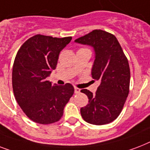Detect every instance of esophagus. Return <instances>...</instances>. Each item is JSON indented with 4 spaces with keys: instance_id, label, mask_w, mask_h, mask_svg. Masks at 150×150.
Wrapping results in <instances>:
<instances>
[{
    "instance_id": "obj_1",
    "label": "esophagus",
    "mask_w": 150,
    "mask_h": 150,
    "mask_svg": "<svg viewBox=\"0 0 150 150\" xmlns=\"http://www.w3.org/2000/svg\"><path fill=\"white\" fill-rule=\"evenodd\" d=\"M80 90H81L80 89H79V88H77V87H75V93H76V94L79 93Z\"/></svg>"
}]
</instances>
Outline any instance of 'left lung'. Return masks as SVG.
I'll use <instances>...</instances> for the list:
<instances>
[{
  "instance_id": "8db88e82",
  "label": "left lung",
  "mask_w": 150,
  "mask_h": 150,
  "mask_svg": "<svg viewBox=\"0 0 150 150\" xmlns=\"http://www.w3.org/2000/svg\"><path fill=\"white\" fill-rule=\"evenodd\" d=\"M93 48L95 60L92 77L100 82L96 93L82 89L89 103L80 110L85 121L92 125L109 124L119 116L128 97L130 68L127 57L114 35L96 29L75 40Z\"/></svg>"
}]
</instances>
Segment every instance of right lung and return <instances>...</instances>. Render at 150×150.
Wrapping results in <instances>:
<instances>
[{
    "instance_id": "1",
    "label": "right lung",
    "mask_w": 150,
    "mask_h": 150,
    "mask_svg": "<svg viewBox=\"0 0 150 150\" xmlns=\"http://www.w3.org/2000/svg\"><path fill=\"white\" fill-rule=\"evenodd\" d=\"M71 37L56 38L36 35L18 51L12 69L14 95L29 119L42 125L58 121L64 108L74 93V87L52 84L47 81L57 67L59 54Z\"/></svg>"
}]
</instances>
